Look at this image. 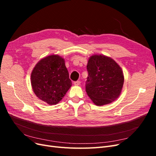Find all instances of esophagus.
Wrapping results in <instances>:
<instances>
[{
  "instance_id": "34e87169",
  "label": "esophagus",
  "mask_w": 156,
  "mask_h": 156,
  "mask_svg": "<svg viewBox=\"0 0 156 156\" xmlns=\"http://www.w3.org/2000/svg\"><path fill=\"white\" fill-rule=\"evenodd\" d=\"M80 84H81V81H77L74 82V85H75V86H79Z\"/></svg>"
}]
</instances>
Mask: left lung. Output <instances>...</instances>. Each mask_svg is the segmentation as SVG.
Returning a JSON list of instances; mask_svg holds the SVG:
<instances>
[{"label": "left lung", "instance_id": "left-lung-1", "mask_svg": "<svg viewBox=\"0 0 156 156\" xmlns=\"http://www.w3.org/2000/svg\"><path fill=\"white\" fill-rule=\"evenodd\" d=\"M88 75L86 92L94 104L111 103L118 98L123 87V72L115 61L105 55H94L87 64Z\"/></svg>", "mask_w": 156, "mask_h": 156}]
</instances>
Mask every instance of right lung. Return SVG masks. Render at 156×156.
Instances as JSON below:
<instances>
[{
    "label": "right lung",
    "mask_w": 156,
    "mask_h": 156,
    "mask_svg": "<svg viewBox=\"0 0 156 156\" xmlns=\"http://www.w3.org/2000/svg\"><path fill=\"white\" fill-rule=\"evenodd\" d=\"M31 84L40 100L49 105L57 104L72 84L64 59L53 55L40 60L32 72Z\"/></svg>",
    "instance_id": "right-lung-1"
}]
</instances>
